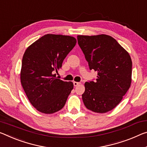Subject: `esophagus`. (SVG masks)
Masks as SVG:
<instances>
[{
	"mask_svg": "<svg viewBox=\"0 0 147 147\" xmlns=\"http://www.w3.org/2000/svg\"><path fill=\"white\" fill-rule=\"evenodd\" d=\"M73 84L74 86H78L79 84H80V82H73Z\"/></svg>",
	"mask_w": 147,
	"mask_h": 147,
	"instance_id": "1",
	"label": "esophagus"
}]
</instances>
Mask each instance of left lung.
I'll list each match as a JSON object with an SVG mask.
<instances>
[{
    "instance_id": "1",
    "label": "left lung",
    "mask_w": 147,
    "mask_h": 147,
    "mask_svg": "<svg viewBox=\"0 0 147 147\" xmlns=\"http://www.w3.org/2000/svg\"><path fill=\"white\" fill-rule=\"evenodd\" d=\"M77 40L90 69L97 72L96 81L84 84V104L95 113H107L120 103L131 86V57L107 34L78 35Z\"/></svg>"
}]
</instances>
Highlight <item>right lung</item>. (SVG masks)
Here are the masks:
<instances>
[{
	"instance_id": "obj_1",
	"label": "right lung",
	"mask_w": 147,
	"mask_h": 147,
	"mask_svg": "<svg viewBox=\"0 0 147 147\" xmlns=\"http://www.w3.org/2000/svg\"><path fill=\"white\" fill-rule=\"evenodd\" d=\"M73 36L47 34L31 44L23 54L20 79L30 103L37 111L53 114L64 107L73 89L53 74L76 45Z\"/></svg>"
}]
</instances>
